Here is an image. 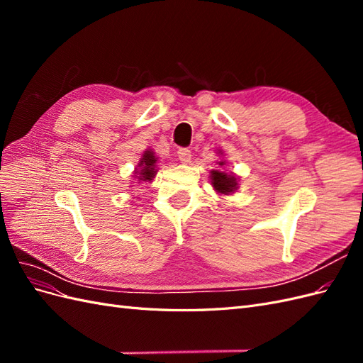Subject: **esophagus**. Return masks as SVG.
I'll list each match as a JSON object with an SVG mask.
<instances>
[{
  "mask_svg": "<svg viewBox=\"0 0 363 363\" xmlns=\"http://www.w3.org/2000/svg\"><path fill=\"white\" fill-rule=\"evenodd\" d=\"M177 156H179L180 162H182V163H186V164H188V163L191 162V159H192L191 150H188V148H180V150L177 151Z\"/></svg>",
  "mask_w": 363,
  "mask_h": 363,
  "instance_id": "esophagus-1",
  "label": "esophagus"
}]
</instances>
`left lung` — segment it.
Wrapping results in <instances>:
<instances>
[{"label": "left lung", "instance_id": "obj_1", "mask_svg": "<svg viewBox=\"0 0 363 363\" xmlns=\"http://www.w3.org/2000/svg\"><path fill=\"white\" fill-rule=\"evenodd\" d=\"M218 156H224L223 150H218L216 152ZM225 160L224 157L221 160H218L216 164H219L221 169H212L208 179H211V184L213 186V189L216 194L219 195H232L235 192H238L239 188V177L235 172H230L225 169Z\"/></svg>", "mask_w": 363, "mask_h": 363}]
</instances>
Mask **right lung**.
<instances>
[{"mask_svg": "<svg viewBox=\"0 0 363 363\" xmlns=\"http://www.w3.org/2000/svg\"><path fill=\"white\" fill-rule=\"evenodd\" d=\"M157 159H159L157 155L151 148H147L144 152H142L140 160H139V163L136 164V168L133 171V180H136V183H144V182L155 180L156 174L159 171Z\"/></svg>", "mask_w": 363, "mask_h": 363, "instance_id": "obj_1", "label": "right lung"}]
</instances>
